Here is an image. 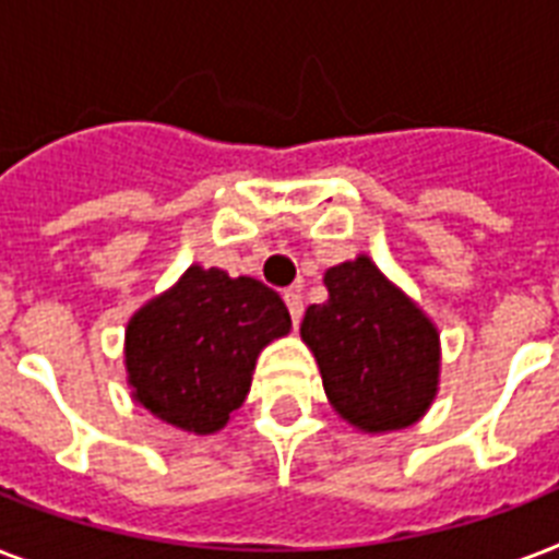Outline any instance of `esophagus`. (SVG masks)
Masks as SVG:
<instances>
[{
  "label": "esophagus",
  "mask_w": 559,
  "mask_h": 559,
  "mask_svg": "<svg viewBox=\"0 0 559 559\" xmlns=\"http://www.w3.org/2000/svg\"><path fill=\"white\" fill-rule=\"evenodd\" d=\"M284 301H287V310L289 316H293V322H301V313H305V298H301V293H298V289H287V293H284Z\"/></svg>",
  "instance_id": "34e87169"
}]
</instances>
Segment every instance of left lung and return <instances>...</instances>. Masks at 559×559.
<instances>
[{"instance_id":"left-lung-1","label":"left lung","mask_w":559,"mask_h":559,"mask_svg":"<svg viewBox=\"0 0 559 559\" xmlns=\"http://www.w3.org/2000/svg\"><path fill=\"white\" fill-rule=\"evenodd\" d=\"M324 287L328 301L307 307L301 340L331 406L362 432L420 420L438 394V328L368 254L331 266Z\"/></svg>"}]
</instances>
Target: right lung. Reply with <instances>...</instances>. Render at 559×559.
<instances>
[{
    "label": "right lung",
    "instance_id": "1",
    "mask_svg": "<svg viewBox=\"0 0 559 559\" xmlns=\"http://www.w3.org/2000/svg\"><path fill=\"white\" fill-rule=\"evenodd\" d=\"M289 328L287 305L275 289L193 263L127 324L133 400L177 429L217 432L243 406L258 354Z\"/></svg>",
    "mask_w": 559,
    "mask_h": 559
}]
</instances>
